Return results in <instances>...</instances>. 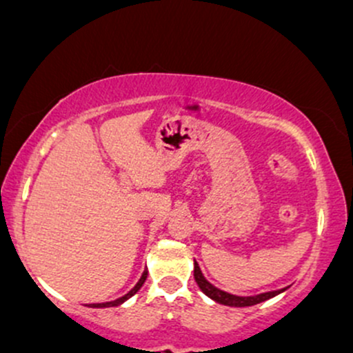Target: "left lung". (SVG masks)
I'll return each mask as SVG.
<instances>
[{"label": "left lung", "mask_w": 353, "mask_h": 353, "mask_svg": "<svg viewBox=\"0 0 353 353\" xmlns=\"http://www.w3.org/2000/svg\"><path fill=\"white\" fill-rule=\"evenodd\" d=\"M193 278H195L199 288L207 294L208 298H212L214 301L221 303V305H225V306H252V305H257V303H261V301H266V299L276 296V294L283 293L284 291V290L268 291V293L256 294V296H236V294L225 293V291L219 290V288H215L214 284L208 283L207 279L203 278L202 271H200L199 264L196 263L193 264Z\"/></svg>", "instance_id": "8db88e82"}]
</instances>
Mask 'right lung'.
Returning a JSON list of instances; mask_svg holds the SVG:
<instances>
[{"label": "right lung", "mask_w": 353, "mask_h": 353, "mask_svg": "<svg viewBox=\"0 0 353 353\" xmlns=\"http://www.w3.org/2000/svg\"><path fill=\"white\" fill-rule=\"evenodd\" d=\"M146 276H148V271L145 269V272H143V276H141V278H139V281L136 283V286L132 288V290L130 291V293L124 294V296H121V298L114 299V301H108V303H92V305H90V308H109V306H117V305H121V303L126 301L128 298H131L132 294L138 293L139 288H141V286H143V283L146 281Z\"/></svg>", "instance_id": "right-lung-1"}]
</instances>
